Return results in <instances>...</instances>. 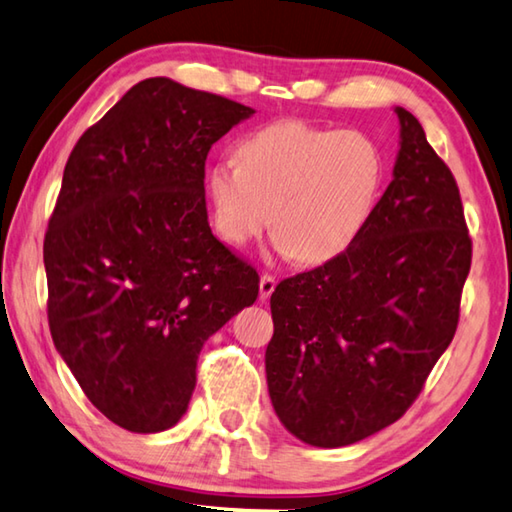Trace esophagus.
Returning a JSON list of instances; mask_svg holds the SVG:
<instances>
[{
	"label": "esophagus",
	"mask_w": 512,
	"mask_h": 512,
	"mask_svg": "<svg viewBox=\"0 0 512 512\" xmlns=\"http://www.w3.org/2000/svg\"><path fill=\"white\" fill-rule=\"evenodd\" d=\"M273 291H275V277L268 273L262 275V280H259V297H262V300H268Z\"/></svg>",
	"instance_id": "esophagus-1"
}]
</instances>
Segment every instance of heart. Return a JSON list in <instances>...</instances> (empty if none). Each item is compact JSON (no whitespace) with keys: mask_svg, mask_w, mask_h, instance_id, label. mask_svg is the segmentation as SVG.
I'll use <instances>...</instances> for the list:
<instances>
[{"mask_svg":"<svg viewBox=\"0 0 512 512\" xmlns=\"http://www.w3.org/2000/svg\"><path fill=\"white\" fill-rule=\"evenodd\" d=\"M385 156L374 138L280 120L248 134L237 159L208 172V199L221 239L244 248L266 226L286 259L320 266L356 244L385 185Z\"/></svg>","mask_w":512,"mask_h":512,"instance_id":"obj_1","label":"heart"}]
</instances>
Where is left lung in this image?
<instances>
[{
  "mask_svg": "<svg viewBox=\"0 0 512 512\" xmlns=\"http://www.w3.org/2000/svg\"><path fill=\"white\" fill-rule=\"evenodd\" d=\"M394 179L347 253L271 295L266 383L297 439L342 448L398 421L459 322L472 241L457 181L396 107Z\"/></svg>",
  "mask_w": 512,
  "mask_h": 512,
  "instance_id": "8db88e82",
  "label": "left lung"
}]
</instances>
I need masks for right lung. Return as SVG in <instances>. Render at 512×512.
<instances>
[{
  "mask_svg": "<svg viewBox=\"0 0 512 512\" xmlns=\"http://www.w3.org/2000/svg\"><path fill=\"white\" fill-rule=\"evenodd\" d=\"M255 114L147 78L89 127L44 237L53 345L111 423L181 421L212 333L257 300L259 275L212 235L210 147Z\"/></svg>",
  "mask_w": 512,
  "mask_h": 512,
  "instance_id": "add662e5",
  "label": "right lung"
}]
</instances>
